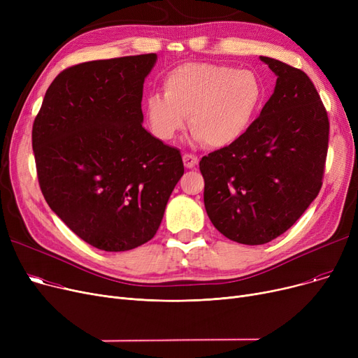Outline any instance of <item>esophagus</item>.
<instances>
[{
    "label": "esophagus",
    "instance_id": "esophagus-1",
    "mask_svg": "<svg viewBox=\"0 0 358 358\" xmlns=\"http://www.w3.org/2000/svg\"><path fill=\"white\" fill-rule=\"evenodd\" d=\"M182 161H184L185 168H196L197 164H199L197 157H194V155H192V154H184V155H182Z\"/></svg>",
    "mask_w": 358,
    "mask_h": 358
}]
</instances>
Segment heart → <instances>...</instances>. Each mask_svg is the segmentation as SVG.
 Here are the masks:
<instances>
[{"instance_id":"heart-1","label":"heart","mask_w":358,"mask_h":358,"mask_svg":"<svg viewBox=\"0 0 358 358\" xmlns=\"http://www.w3.org/2000/svg\"><path fill=\"white\" fill-rule=\"evenodd\" d=\"M164 96L146 100V116L152 134L173 141L185 127L194 142L222 149L239 142L251 129L264 99V87L250 69L217 64H184L162 83Z\"/></svg>"}]
</instances>
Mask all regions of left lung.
<instances>
[{
	"label": "left lung",
	"instance_id": "8db88e82",
	"mask_svg": "<svg viewBox=\"0 0 358 358\" xmlns=\"http://www.w3.org/2000/svg\"><path fill=\"white\" fill-rule=\"evenodd\" d=\"M275 73L273 96L239 142L203 157L204 208L231 241L262 245L285 234L322 187L329 120L308 75L259 56Z\"/></svg>",
	"mask_w": 358,
	"mask_h": 358
}]
</instances>
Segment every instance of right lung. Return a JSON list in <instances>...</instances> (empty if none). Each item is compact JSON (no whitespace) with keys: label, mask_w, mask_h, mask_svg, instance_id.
<instances>
[{"label":"right lung","mask_w":358,"mask_h":358,"mask_svg":"<svg viewBox=\"0 0 358 358\" xmlns=\"http://www.w3.org/2000/svg\"><path fill=\"white\" fill-rule=\"evenodd\" d=\"M157 53L62 71L36 116L31 145L49 208L101 251H129L157 234L184 174L180 150L142 126Z\"/></svg>","instance_id":"right-lung-1"}]
</instances>
